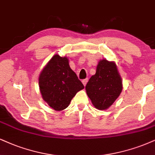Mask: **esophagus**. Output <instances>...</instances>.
<instances>
[{
    "instance_id": "1",
    "label": "esophagus",
    "mask_w": 155,
    "mask_h": 155,
    "mask_svg": "<svg viewBox=\"0 0 155 155\" xmlns=\"http://www.w3.org/2000/svg\"><path fill=\"white\" fill-rule=\"evenodd\" d=\"M87 81H88V79H87V78H86V79H85V80H83V81H82V83H83V84L84 85V86H85V85H86Z\"/></svg>"
}]
</instances>
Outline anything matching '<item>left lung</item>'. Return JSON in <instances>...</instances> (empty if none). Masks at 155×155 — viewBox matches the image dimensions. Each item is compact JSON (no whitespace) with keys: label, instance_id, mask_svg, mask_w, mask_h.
I'll return each mask as SVG.
<instances>
[{"label":"left lung","instance_id":"left-lung-1","mask_svg":"<svg viewBox=\"0 0 155 155\" xmlns=\"http://www.w3.org/2000/svg\"><path fill=\"white\" fill-rule=\"evenodd\" d=\"M85 89L93 106L98 110L107 109L111 106L122 91L121 78L115 63L101 60Z\"/></svg>","mask_w":155,"mask_h":155}]
</instances>
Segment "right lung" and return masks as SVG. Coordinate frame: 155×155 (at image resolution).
I'll use <instances>...</instances> for the list:
<instances>
[{"instance_id": "1", "label": "right lung", "mask_w": 155, "mask_h": 155, "mask_svg": "<svg viewBox=\"0 0 155 155\" xmlns=\"http://www.w3.org/2000/svg\"><path fill=\"white\" fill-rule=\"evenodd\" d=\"M42 98L55 110L65 109L84 85L69 65L68 59L54 55L43 69L39 78Z\"/></svg>"}]
</instances>
